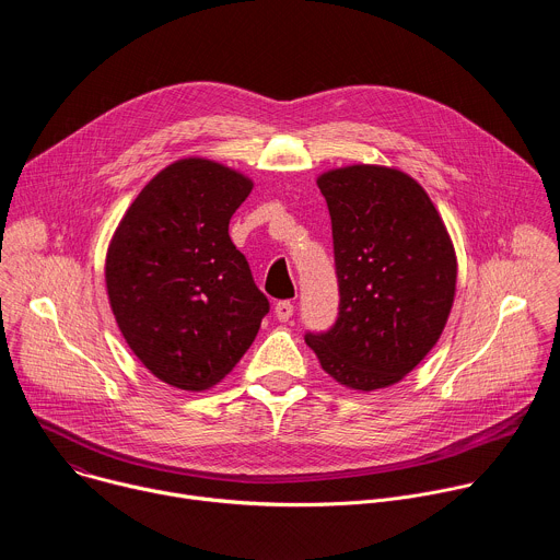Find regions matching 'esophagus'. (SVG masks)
Listing matches in <instances>:
<instances>
[{"mask_svg": "<svg viewBox=\"0 0 560 560\" xmlns=\"http://www.w3.org/2000/svg\"><path fill=\"white\" fill-rule=\"evenodd\" d=\"M292 312H294V305L290 301H279L275 305V314H277L279 322H288V318L292 316Z\"/></svg>", "mask_w": 560, "mask_h": 560, "instance_id": "obj_1", "label": "esophagus"}]
</instances>
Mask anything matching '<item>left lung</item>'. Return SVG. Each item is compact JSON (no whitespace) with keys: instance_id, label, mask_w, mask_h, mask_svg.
Segmentation results:
<instances>
[{"instance_id":"obj_1","label":"left lung","mask_w":560,"mask_h":560,"mask_svg":"<svg viewBox=\"0 0 560 560\" xmlns=\"http://www.w3.org/2000/svg\"><path fill=\"white\" fill-rule=\"evenodd\" d=\"M316 186L332 219L341 303L335 328L305 343L339 385L389 387L447 324L458 272L450 232L423 186L398 168L352 164Z\"/></svg>"}]
</instances>
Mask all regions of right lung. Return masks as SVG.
I'll list each match as a JSON object with an SVG mask.
<instances>
[{"label":"right lung","mask_w":560,"mask_h":560,"mask_svg":"<svg viewBox=\"0 0 560 560\" xmlns=\"http://www.w3.org/2000/svg\"><path fill=\"white\" fill-rule=\"evenodd\" d=\"M253 188L212 159H177L143 186L110 238L104 275L115 322L135 357L173 387L223 381L270 307L228 234Z\"/></svg>","instance_id":"add662e5"}]
</instances>
